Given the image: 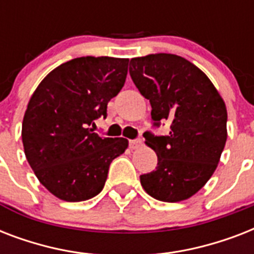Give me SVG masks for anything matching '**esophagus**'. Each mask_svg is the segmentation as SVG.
I'll return each mask as SVG.
<instances>
[{"label":"esophagus","instance_id":"34e87169","mask_svg":"<svg viewBox=\"0 0 254 254\" xmlns=\"http://www.w3.org/2000/svg\"><path fill=\"white\" fill-rule=\"evenodd\" d=\"M141 143H142V139L141 138L130 139V141H129V146H130L131 149H137V147L141 146Z\"/></svg>","mask_w":254,"mask_h":254}]
</instances>
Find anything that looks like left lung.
Wrapping results in <instances>:
<instances>
[{"label":"left lung","instance_id":"1","mask_svg":"<svg viewBox=\"0 0 254 254\" xmlns=\"http://www.w3.org/2000/svg\"><path fill=\"white\" fill-rule=\"evenodd\" d=\"M131 80L150 101L153 125L170 124L167 135L145 131V143L157 153L154 171L139 177L157 200L182 201L212 177L227 141V108L201 69L174 54L133 58Z\"/></svg>","mask_w":254,"mask_h":254}]
</instances>
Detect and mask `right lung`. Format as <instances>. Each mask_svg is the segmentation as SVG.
<instances>
[{
	"label": "right lung",
	"mask_w": 254,
	"mask_h": 254,
	"mask_svg": "<svg viewBox=\"0 0 254 254\" xmlns=\"http://www.w3.org/2000/svg\"><path fill=\"white\" fill-rule=\"evenodd\" d=\"M129 59L81 57L41 81L22 123L27 162L42 185L65 201H83L104 189L109 165L127 139L93 133L95 120L125 84Z\"/></svg>",
	"instance_id": "right-lung-1"
}]
</instances>
